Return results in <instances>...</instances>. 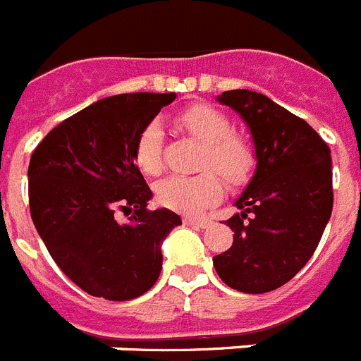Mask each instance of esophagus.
<instances>
[{"label": "esophagus", "instance_id": "esophagus-1", "mask_svg": "<svg viewBox=\"0 0 361 361\" xmlns=\"http://www.w3.org/2000/svg\"><path fill=\"white\" fill-rule=\"evenodd\" d=\"M184 224L188 226H197V228H208L212 226V219H206V216H184Z\"/></svg>", "mask_w": 361, "mask_h": 361}]
</instances>
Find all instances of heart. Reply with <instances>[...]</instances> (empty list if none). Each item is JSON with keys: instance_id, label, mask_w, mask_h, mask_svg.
<instances>
[{"instance_id": "obj_1", "label": "heart", "mask_w": 361, "mask_h": 361, "mask_svg": "<svg viewBox=\"0 0 361 361\" xmlns=\"http://www.w3.org/2000/svg\"><path fill=\"white\" fill-rule=\"evenodd\" d=\"M180 128L202 142L199 166L219 171L229 184H240L250 177L255 166L253 149L237 133L222 111L206 104H193L177 116ZM162 130L159 121H149L137 133L133 159L146 175L162 171ZM212 170L195 175H175L157 184L155 195L161 206L178 213H199L216 202L224 193V183Z\"/></svg>"}]
</instances>
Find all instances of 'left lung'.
Returning <instances> with one entry per match:
<instances>
[{"label": "left lung", "instance_id": "left-lung-1", "mask_svg": "<svg viewBox=\"0 0 361 361\" xmlns=\"http://www.w3.org/2000/svg\"><path fill=\"white\" fill-rule=\"evenodd\" d=\"M251 130L257 170L226 224L233 245L213 257L220 280L260 295L293 279L317 250L333 212L331 149L304 119L251 90L216 97Z\"/></svg>", "mask_w": 361, "mask_h": 361}]
</instances>
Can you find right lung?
Returning <instances> with one entry per match:
<instances>
[{
  "instance_id": "1",
  "label": "right lung",
  "mask_w": 361,
  "mask_h": 361,
  "mask_svg": "<svg viewBox=\"0 0 361 361\" xmlns=\"http://www.w3.org/2000/svg\"><path fill=\"white\" fill-rule=\"evenodd\" d=\"M175 97L137 92L101 99L57 124L32 153L34 226L54 262L88 295L132 300L161 275V244L183 220L166 208H146L152 190L133 145ZM117 211L133 216L119 223Z\"/></svg>"
}]
</instances>
